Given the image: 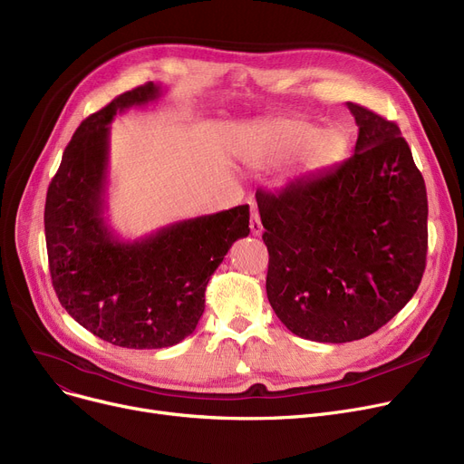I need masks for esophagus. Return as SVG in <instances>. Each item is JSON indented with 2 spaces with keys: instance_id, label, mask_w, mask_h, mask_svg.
Returning <instances> with one entry per match:
<instances>
[{
  "instance_id": "esophagus-1",
  "label": "esophagus",
  "mask_w": 464,
  "mask_h": 464,
  "mask_svg": "<svg viewBox=\"0 0 464 464\" xmlns=\"http://www.w3.org/2000/svg\"><path fill=\"white\" fill-rule=\"evenodd\" d=\"M250 229H252V235L254 237H259L263 233V226H261V219H259V214L256 210V207H252V216H250Z\"/></svg>"
}]
</instances>
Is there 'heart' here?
I'll use <instances>...</instances> for the list:
<instances>
[{
  "instance_id": "obj_1",
  "label": "heart",
  "mask_w": 464,
  "mask_h": 464,
  "mask_svg": "<svg viewBox=\"0 0 464 464\" xmlns=\"http://www.w3.org/2000/svg\"><path fill=\"white\" fill-rule=\"evenodd\" d=\"M301 156L303 170H320L340 160L346 140L336 130L320 131L306 121H280L261 131L245 150V160L256 167H273Z\"/></svg>"
}]
</instances>
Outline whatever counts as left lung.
<instances>
[{
  "label": "left lung",
  "instance_id": "obj_1",
  "mask_svg": "<svg viewBox=\"0 0 464 464\" xmlns=\"http://www.w3.org/2000/svg\"><path fill=\"white\" fill-rule=\"evenodd\" d=\"M353 156L257 189L269 250L266 297L301 338L343 344L372 334L406 306L427 259V189L395 121L348 103Z\"/></svg>",
  "mask_w": 464,
  "mask_h": 464
}]
</instances>
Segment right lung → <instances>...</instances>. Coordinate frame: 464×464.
Wrapping results in <instances>:
<instances>
[{"instance_id": "add662e5", "label": "right lung", "mask_w": 464, "mask_h": 464, "mask_svg": "<svg viewBox=\"0 0 464 464\" xmlns=\"http://www.w3.org/2000/svg\"><path fill=\"white\" fill-rule=\"evenodd\" d=\"M161 93L149 82L88 116L46 191L44 237L56 295L72 320L120 348H169L189 336L205 312L210 276L233 242L250 233L248 205L184 219L133 242L107 226L109 124Z\"/></svg>"}]
</instances>
